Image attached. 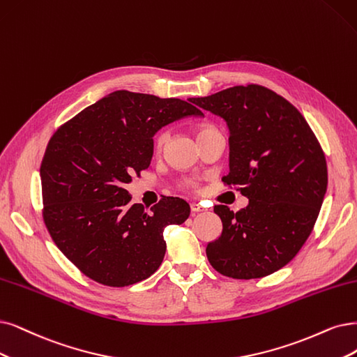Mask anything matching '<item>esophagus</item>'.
<instances>
[{
    "instance_id": "obj_1",
    "label": "esophagus",
    "mask_w": 357,
    "mask_h": 357,
    "mask_svg": "<svg viewBox=\"0 0 357 357\" xmlns=\"http://www.w3.org/2000/svg\"><path fill=\"white\" fill-rule=\"evenodd\" d=\"M190 207H191V212H194V213H199V212H203V206H200L199 203H191L190 204Z\"/></svg>"
}]
</instances>
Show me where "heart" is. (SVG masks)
<instances>
[{"label":"heart","instance_id":"heart-1","mask_svg":"<svg viewBox=\"0 0 357 357\" xmlns=\"http://www.w3.org/2000/svg\"><path fill=\"white\" fill-rule=\"evenodd\" d=\"M213 132H218V129L213 128L212 125H200L195 129V135H197V139H200L208 134H213ZM167 139H169L167 132H160V134L154 138V151L160 153L165 149ZM183 188L191 190V191H200V185L195 181H187L183 183Z\"/></svg>","mask_w":357,"mask_h":357}]
</instances>
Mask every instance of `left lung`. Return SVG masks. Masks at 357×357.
<instances>
[{
  "instance_id": "8db88e82",
  "label": "left lung",
  "mask_w": 357,
  "mask_h": 357,
  "mask_svg": "<svg viewBox=\"0 0 357 357\" xmlns=\"http://www.w3.org/2000/svg\"><path fill=\"white\" fill-rule=\"evenodd\" d=\"M229 128L228 187L248 206H215L222 234L206 247L219 273L263 278L300 252L318 219L328 183L325 154L306 119L269 88L250 84L191 100Z\"/></svg>"
}]
</instances>
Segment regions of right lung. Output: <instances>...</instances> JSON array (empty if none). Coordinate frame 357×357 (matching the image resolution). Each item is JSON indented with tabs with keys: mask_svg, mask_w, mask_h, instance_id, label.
<instances>
[{
	"mask_svg": "<svg viewBox=\"0 0 357 357\" xmlns=\"http://www.w3.org/2000/svg\"><path fill=\"white\" fill-rule=\"evenodd\" d=\"M187 116L203 113L179 98L114 91L51 137L41 163L43 218L52 241L88 278L128 287L162 265L163 231L185 222L190 206L167 197L147 212L129 204L125 183L150 166L155 132Z\"/></svg>",
	"mask_w": 357,
	"mask_h": 357,
	"instance_id": "obj_1",
	"label": "right lung"
}]
</instances>
